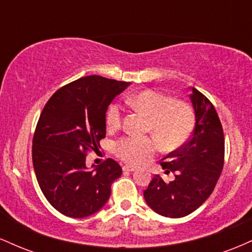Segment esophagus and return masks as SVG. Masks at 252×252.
Returning a JSON list of instances; mask_svg holds the SVG:
<instances>
[{"instance_id":"1","label":"esophagus","mask_w":252,"mask_h":252,"mask_svg":"<svg viewBox=\"0 0 252 252\" xmlns=\"http://www.w3.org/2000/svg\"><path fill=\"white\" fill-rule=\"evenodd\" d=\"M123 170H126V172H135L136 168H135V167H131V166H124Z\"/></svg>"}]
</instances>
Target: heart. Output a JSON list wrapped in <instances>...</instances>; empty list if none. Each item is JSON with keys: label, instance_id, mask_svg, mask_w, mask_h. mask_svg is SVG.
I'll return each instance as SVG.
<instances>
[{"label": "heart", "instance_id": "b5f03b06", "mask_svg": "<svg viewBox=\"0 0 252 252\" xmlns=\"http://www.w3.org/2000/svg\"><path fill=\"white\" fill-rule=\"evenodd\" d=\"M126 103L132 109L148 117L146 126L150 132L163 146L174 148L186 142L194 128V114L187 103L175 100L168 94L156 90H141L126 97ZM123 110L120 104L114 103L106 111V126L115 130L122 123ZM158 149L154 138L126 137L118 141L115 152L126 162L141 164Z\"/></svg>", "mask_w": 252, "mask_h": 252}]
</instances>
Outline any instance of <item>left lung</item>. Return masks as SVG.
<instances>
[{
    "label": "left lung",
    "instance_id": "8db88e82",
    "mask_svg": "<svg viewBox=\"0 0 252 252\" xmlns=\"http://www.w3.org/2000/svg\"><path fill=\"white\" fill-rule=\"evenodd\" d=\"M195 126L189 142L169 153L161 162L175 179L167 182L155 175L143 192L153 211L168 218H181L201 206L215 189L224 166L222 126L213 104L201 92L190 88Z\"/></svg>",
    "mask_w": 252,
    "mask_h": 252
}]
</instances>
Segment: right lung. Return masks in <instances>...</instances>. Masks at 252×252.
<instances>
[{
	"label": "right lung",
	"instance_id": "1",
	"mask_svg": "<svg viewBox=\"0 0 252 252\" xmlns=\"http://www.w3.org/2000/svg\"><path fill=\"white\" fill-rule=\"evenodd\" d=\"M129 85L100 76L84 77L60 88L46 103L33 136L32 158L43 195L63 216L85 218L96 213L122 174L112 158L89 170L85 156L100 148L108 106Z\"/></svg>",
	"mask_w": 252,
	"mask_h": 252
}]
</instances>
